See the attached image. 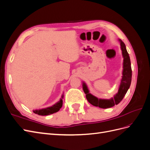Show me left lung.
I'll return each instance as SVG.
<instances>
[{
  "mask_svg": "<svg viewBox=\"0 0 150 150\" xmlns=\"http://www.w3.org/2000/svg\"><path fill=\"white\" fill-rule=\"evenodd\" d=\"M119 41L120 42L122 55L123 57V64H122L123 69H122V76L118 92L115 95L114 97L109 99H99L89 93L87 85L84 82H83V89L86 94V99L89 103L94 106L106 109L116 105L122 101L130 87L131 78H132V70H131L130 58L128 52H127L125 43L121 39H119Z\"/></svg>",
  "mask_w": 150,
  "mask_h": 150,
  "instance_id": "obj_1",
  "label": "left lung"
}]
</instances>
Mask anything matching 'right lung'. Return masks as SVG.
Wrapping results in <instances>:
<instances>
[{
  "label": "right lung",
  "mask_w": 150,
  "mask_h": 150,
  "mask_svg": "<svg viewBox=\"0 0 150 150\" xmlns=\"http://www.w3.org/2000/svg\"><path fill=\"white\" fill-rule=\"evenodd\" d=\"M63 98H64V94L62 95L60 100L58 102H57L56 104H54L52 106L47 107L43 109H40V110H33V112L35 113V114H38L40 116H47V115L53 114L54 112H56L59 111V110L62 106Z\"/></svg>",
  "instance_id": "1"
}]
</instances>
